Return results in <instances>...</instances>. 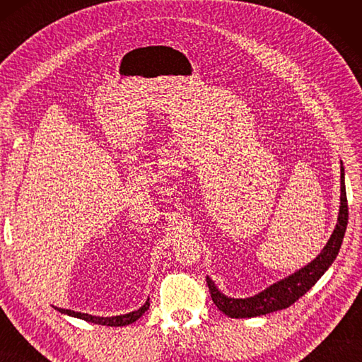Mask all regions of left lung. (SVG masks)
<instances>
[{
  "instance_id": "8db88e82",
  "label": "left lung",
  "mask_w": 362,
  "mask_h": 362,
  "mask_svg": "<svg viewBox=\"0 0 362 362\" xmlns=\"http://www.w3.org/2000/svg\"><path fill=\"white\" fill-rule=\"evenodd\" d=\"M349 222V205H347V193H345V182H344V166L341 161V206L339 214H337V224L333 230L332 236L327 245L316 259H313L310 264L298 269L297 272L286 276L280 281H276L264 291L258 292L253 297L247 298H232L216 288V284L206 276V284H209L211 300L228 317L233 319H245V317H257L264 316V314L284 310L296 303L297 300L305 296L314 284L317 283L322 275L327 272V269L333 264L337 253H339L341 244L344 240L345 230H347Z\"/></svg>"
}]
</instances>
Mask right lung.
I'll return each instance as SVG.
<instances>
[{"instance_id": "1", "label": "right lung", "mask_w": 362, "mask_h": 362, "mask_svg": "<svg viewBox=\"0 0 362 362\" xmlns=\"http://www.w3.org/2000/svg\"><path fill=\"white\" fill-rule=\"evenodd\" d=\"M59 313L62 314H68V316L78 317L82 320L91 322V324H98V325H107V327H126L129 324H134L135 320L140 319L143 314L149 310V298L146 300V303L129 314H121V316H112V317H99V316H91V314H86V313H78V311H71V310H64V308H57L54 306Z\"/></svg>"}]
</instances>
